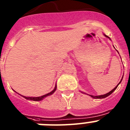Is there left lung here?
<instances>
[{
	"label": "left lung",
	"mask_w": 130,
	"mask_h": 130,
	"mask_svg": "<svg viewBox=\"0 0 130 130\" xmlns=\"http://www.w3.org/2000/svg\"><path fill=\"white\" fill-rule=\"evenodd\" d=\"M104 35H105V37H107V38H109V37H108L107 36H106L105 35V34H104ZM110 39V38H109ZM122 78H123V77H122ZM122 79H121V81H120V83H119V84H118V85H117V86H116V87H115L114 88H113V89H112V90H111V91H110L109 92H108V93H107V94H104V95H100V96H91V95H90V96H91L92 98H95V99H100V98H106V97H107L108 96H109L110 94H112V92H113L115 91V90H116V88H117V87H118V86H119V84L120 83H121V81H122Z\"/></svg>",
	"instance_id": "8db88e82"
}]
</instances>
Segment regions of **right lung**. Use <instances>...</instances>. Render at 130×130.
I'll list each match as a JSON object with an SVG mask.
<instances>
[{"instance_id":"add662e5","label":"right lung","mask_w":130,"mask_h":130,"mask_svg":"<svg viewBox=\"0 0 130 130\" xmlns=\"http://www.w3.org/2000/svg\"><path fill=\"white\" fill-rule=\"evenodd\" d=\"M56 89H57V86H55V88H54V90H53V91H51V92L48 93V94H47L43 95V96H40V97H26V96H22V95H21V96H22L23 97H24L25 99H26V100H33V101H41L42 100H43L44 98L46 97V96L53 94L55 92V90H56Z\"/></svg>"}]
</instances>
